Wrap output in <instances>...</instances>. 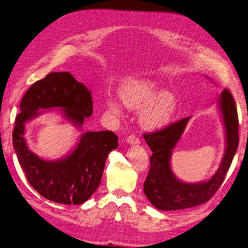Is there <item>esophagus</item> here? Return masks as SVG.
Returning <instances> with one entry per match:
<instances>
[{
	"instance_id": "obj_1",
	"label": "esophagus",
	"mask_w": 248,
	"mask_h": 248,
	"mask_svg": "<svg viewBox=\"0 0 248 248\" xmlns=\"http://www.w3.org/2000/svg\"><path fill=\"white\" fill-rule=\"evenodd\" d=\"M126 142L128 145H139L140 139L136 135H131L126 138Z\"/></svg>"
}]
</instances>
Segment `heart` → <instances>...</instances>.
<instances>
[{"instance_id":"heart-1","label":"heart","mask_w":248,"mask_h":248,"mask_svg":"<svg viewBox=\"0 0 248 248\" xmlns=\"http://www.w3.org/2000/svg\"><path fill=\"white\" fill-rule=\"evenodd\" d=\"M120 96L124 103L132 110H142L141 125L155 129L171 121L176 109V98L170 93H162L155 84L148 79H132L123 84ZM108 109L116 116H123L122 103L116 98L107 99Z\"/></svg>"}]
</instances>
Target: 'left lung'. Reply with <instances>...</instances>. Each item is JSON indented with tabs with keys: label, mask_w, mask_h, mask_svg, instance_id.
I'll return each instance as SVG.
<instances>
[{
	"label": "left lung",
	"mask_w": 248,
	"mask_h": 248,
	"mask_svg": "<svg viewBox=\"0 0 248 248\" xmlns=\"http://www.w3.org/2000/svg\"><path fill=\"white\" fill-rule=\"evenodd\" d=\"M226 136V149L217 172L208 181L184 183L176 178L170 166L172 153L183 135L190 117L178 121L154 133H145L144 139L153 152L150 171L144 183V192L159 210L187 209L209 201L223 183L239 142L238 114L235 101L224 89L218 98Z\"/></svg>",
	"instance_id": "left-lung-1"
}]
</instances>
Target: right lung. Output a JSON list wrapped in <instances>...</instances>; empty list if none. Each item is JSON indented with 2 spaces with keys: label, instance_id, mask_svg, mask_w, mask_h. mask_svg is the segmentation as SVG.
Returning <instances> with one entry per match:
<instances>
[{
  "label": "right lung",
  "instance_id": "obj_1",
  "mask_svg": "<svg viewBox=\"0 0 248 248\" xmlns=\"http://www.w3.org/2000/svg\"><path fill=\"white\" fill-rule=\"evenodd\" d=\"M55 108L74 125L81 127L93 110L90 91L69 72H52L35 82L21 100L13 146L30 185L41 196L65 205L82 204L98 188L108 155L119 146V138L109 131L86 132L65 158L57 161L39 158L26 142L25 124L40 114V109Z\"/></svg>",
  "mask_w": 248,
  "mask_h": 248
}]
</instances>
